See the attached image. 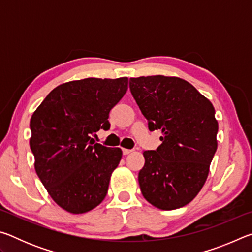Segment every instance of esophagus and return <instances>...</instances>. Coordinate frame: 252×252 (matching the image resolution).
I'll use <instances>...</instances> for the list:
<instances>
[{
  "label": "esophagus",
  "instance_id": "1",
  "mask_svg": "<svg viewBox=\"0 0 252 252\" xmlns=\"http://www.w3.org/2000/svg\"><path fill=\"white\" fill-rule=\"evenodd\" d=\"M122 152H123V155L126 156V155H129V153H131L132 150H130V149H122Z\"/></svg>",
  "mask_w": 252,
  "mask_h": 252
}]
</instances>
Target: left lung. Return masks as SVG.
Wrapping results in <instances>:
<instances>
[{"label":"left lung","mask_w":252,"mask_h":252,"mask_svg":"<svg viewBox=\"0 0 252 252\" xmlns=\"http://www.w3.org/2000/svg\"><path fill=\"white\" fill-rule=\"evenodd\" d=\"M130 90L149 130L162 132L157 150L143 151L138 178L143 197L161 210L186 206L202 189L218 147L215 108L177 76L131 78Z\"/></svg>","instance_id":"1"}]
</instances>
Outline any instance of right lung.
<instances>
[{
  "instance_id": "obj_1",
  "label": "right lung",
  "mask_w": 252,
  "mask_h": 252,
  "mask_svg": "<svg viewBox=\"0 0 252 252\" xmlns=\"http://www.w3.org/2000/svg\"><path fill=\"white\" fill-rule=\"evenodd\" d=\"M126 90V76L70 81L53 89L32 114L34 168L50 197L67 212H88L105 198L122 150L92 136L110 129V111Z\"/></svg>"
}]
</instances>
